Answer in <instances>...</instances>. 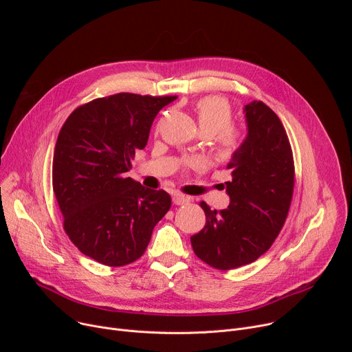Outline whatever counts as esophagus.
Instances as JSON below:
<instances>
[{"mask_svg":"<svg viewBox=\"0 0 352 352\" xmlns=\"http://www.w3.org/2000/svg\"><path fill=\"white\" fill-rule=\"evenodd\" d=\"M173 202H174V205L179 206V205L188 204L189 199H188L186 196H184L182 193H174V195H173Z\"/></svg>","mask_w":352,"mask_h":352,"instance_id":"34e87169","label":"esophagus"}]
</instances>
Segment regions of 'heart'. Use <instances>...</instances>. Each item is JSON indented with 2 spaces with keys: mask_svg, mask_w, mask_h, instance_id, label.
<instances>
[{
  "mask_svg": "<svg viewBox=\"0 0 352 352\" xmlns=\"http://www.w3.org/2000/svg\"><path fill=\"white\" fill-rule=\"evenodd\" d=\"M200 129L208 136H214L217 152L224 156H232L242 143L241 132L232 126L234 109L224 96L210 94L199 98L193 104ZM193 163H199L193 160Z\"/></svg>",
  "mask_w": 352,
  "mask_h": 352,
  "instance_id": "heart-1",
  "label": "heart"
}]
</instances>
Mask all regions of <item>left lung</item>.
Masks as SVG:
<instances>
[{
  "label": "left lung",
  "instance_id": "1",
  "mask_svg": "<svg viewBox=\"0 0 352 352\" xmlns=\"http://www.w3.org/2000/svg\"><path fill=\"white\" fill-rule=\"evenodd\" d=\"M248 136L227 166L230 206H199L206 224L190 236L195 255L219 270L255 262L273 245L289 212L295 167L292 148L277 114L261 100L245 106Z\"/></svg>",
  "mask_w": 352,
  "mask_h": 352
}]
</instances>
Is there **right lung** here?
<instances>
[{"label": "right lung", "instance_id": "add662e5", "mask_svg": "<svg viewBox=\"0 0 352 352\" xmlns=\"http://www.w3.org/2000/svg\"><path fill=\"white\" fill-rule=\"evenodd\" d=\"M177 96L117 93L75 109L64 122L53 159V190L64 231L80 252L120 267L138 261L155 226L171 208L163 190L125 178L157 113Z\"/></svg>", "mask_w": 352, "mask_h": 352}]
</instances>
